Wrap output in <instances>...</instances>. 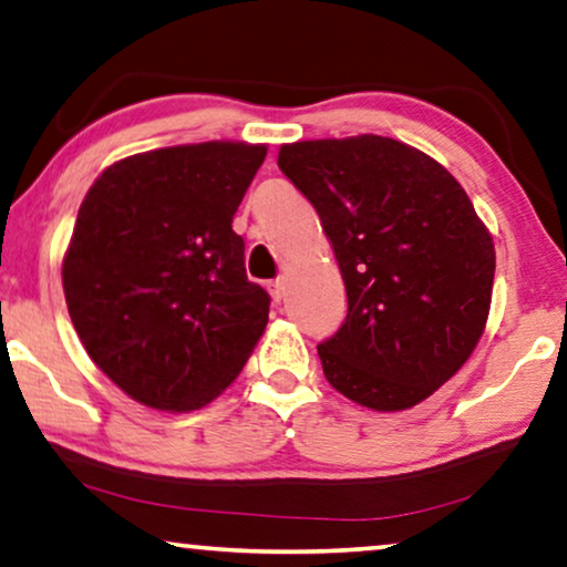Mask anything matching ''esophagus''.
I'll return each mask as SVG.
<instances>
[{
	"label": "esophagus",
	"instance_id": "esophagus-1",
	"mask_svg": "<svg viewBox=\"0 0 567 567\" xmlns=\"http://www.w3.org/2000/svg\"><path fill=\"white\" fill-rule=\"evenodd\" d=\"M269 292H272L275 302H282V300H285V295H287V282H285V277H277V280L269 282Z\"/></svg>",
	"mask_w": 567,
	"mask_h": 567
}]
</instances>
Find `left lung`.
Returning <instances> with one entry per match:
<instances>
[{"label":"left lung","instance_id":"obj_1","mask_svg":"<svg viewBox=\"0 0 567 567\" xmlns=\"http://www.w3.org/2000/svg\"><path fill=\"white\" fill-rule=\"evenodd\" d=\"M280 171L318 210L349 312L318 343L333 390L396 412L443 386L476 349L494 287V241L458 181L377 134L282 145Z\"/></svg>","mask_w":567,"mask_h":567}]
</instances>
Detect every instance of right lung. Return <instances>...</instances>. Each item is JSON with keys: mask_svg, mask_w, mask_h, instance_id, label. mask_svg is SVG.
Returning <instances> with one entry per match:
<instances>
[{"mask_svg": "<svg viewBox=\"0 0 567 567\" xmlns=\"http://www.w3.org/2000/svg\"><path fill=\"white\" fill-rule=\"evenodd\" d=\"M265 145L203 142L106 167L83 198L63 259L73 328L132 400L208 404L239 374L269 318L247 280L234 214Z\"/></svg>", "mask_w": 567, "mask_h": 567, "instance_id": "right-lung-1", "label": "right lung"}]
</instances>
